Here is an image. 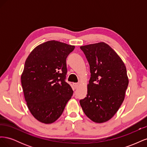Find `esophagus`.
<instances>
[{
	"label": "esophagus",
	"instance_id": "1",
	"mask_svg": "<svg viewBox=\"0 0 147 147\" xmlns=\"http://www.w3.org/2000/svg\"><path fill=\"white\" fill-rule=\"evenodd\" d=\"M74 88L76 89V88H77L78 87V86H79V83H74Z\"/></svg>",
	"mask_w": 147,
	"mask_h": 147
}]
</instances>
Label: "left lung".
<instances>
[{"instance_id":"left-lung-1","label":"left lung","mask_w":147,"mask_h":147,"mask_svg":"<svg viewBox=\"0 0 147 147\" xmlns=\"http://www.w3.org/2000/svg\"><path fill=\"white\" fill-rule=\"evenodd\" d=\"M80 48L90 64L91 78L86 97L80 104L92 121L104 123L114 116L124 99L129 83L126 66L117 53L104 42Z\"/></svg>"}]
</instances>
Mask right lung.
Returning <instances> with one entry per match:
<instances>
[{
  "label": "right lung",
  "instance_id": "obj_1",
  "mask_svg": "<svg viewBox=\"0 0 147 147\" xmlns=\"http://www.w3.org/2000/svg\"><path fill=\"white\" fill-rule=\"evenodd\" d=\"M75 48L50 40L35 47L26 59L21 84L28 107L40 122L51 124L63 113L73 90L65 82L66 58Z\"/></svg>",
  "mask_w": 147,
  "mask_h": 147
}]
</instances>
